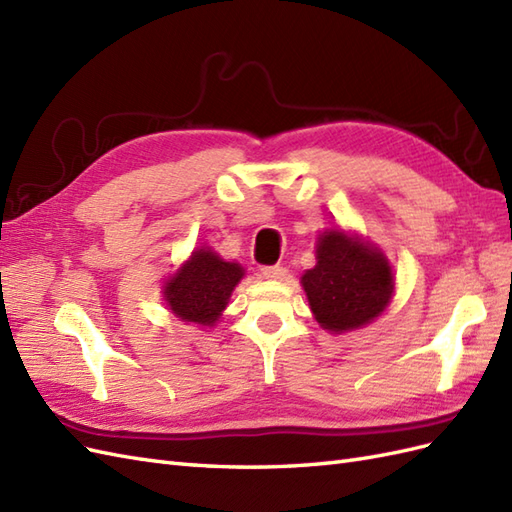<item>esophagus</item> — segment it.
Wrapping results in <instances>:
<instances>
[{
	"mask_svg": "<svg viewBox=\"0 0 512 512\" xmlns=\"http://www.w3.org/2000/svg\"><path fill=\"white\" fill-rule=\"evenodd\" d=\"M261 274H264V277L266 279H283L285 277V274H287V268H283V266H264V268H261Z\"/></svg>",
	"mask_w": 512,
	"mask_h": 512,
	"instance_id": "1",
	"label": "esophagus"
}]
</instances>
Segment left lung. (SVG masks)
<instances>
[{"label": "left lung", "instance_id": "1", "mask_svg": "<svg viewBox=\"0 0 512 512\" xmlns=\"http://www.w3.org/2000/svg\"><path fill=\"white\" fill-rule=\"evenodd\" d=\"M316 255L318 264L303 274L300 283L322 329H363L381 316L393 294V270L374 244L342 229H329L318 238Z\"/></svg>", "mask_w": 512, "mask_h": 512}]
</instances>
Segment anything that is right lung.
Returning <instances> with one entry per match:
<instances>
[{
	"label": "right lung",
	"instance_id": "add662e5",
	"mask_svg": "<svg viewBox=\"0 0 512 512\" xmlns=\"http://www.w3.org/2000/svg\"><path fill=\"white\" fill-rule=\"evenodd\" d=\"M242 277L240 264L225 261L212 248H199L166 281L164 300L179 320L214 326Z\"/></svg>",
	"mask_w": 512,
	"mask_h": 512
}]
</instances>
